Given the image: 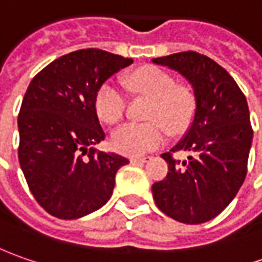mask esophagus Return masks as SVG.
Returning <instances> with one entry per match:
<instances>
[{"instance_id": "1", "label": "esophagus", "mask_w": 262, "mask_h": 262, "mask_svg": "<svg viewBox=\"0 0 262 262\" xmlns=\"http://www.w3.org/2000/svg\"><path fill=\"white\" fill-rule=\"evenodd\" d=\"M148 161H150V157H133V158H130V162H133V164H145Z\"/></svg>"}]
</instances>
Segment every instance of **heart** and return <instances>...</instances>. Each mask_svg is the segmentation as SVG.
<instances>
[{
	"label": "heart",
	"instance_id": "b5f03b06",
	"mask_svg": "<svg viewBox=\"0 0 262 262\" xmlns=\"http://www.w3.org/2000/svg\"><path fill=\"white\" fill-rule=\"evenodd\" d=\"M127 85L138 94L152 98L148 123H127L113 132L112 145L124 155H140L158 148L165 140V127L181 133L188 127L195 112V95L188 85L176 84V79L157 67H143L127 77ZM95 113L107 124L120 122L126 110V98L113 81L98 88L94 100Z\"/></svg>",
	"mask_w": 262,
	"mask_h": 262
}]
</instances>
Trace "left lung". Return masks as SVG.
<instances>
[{"mask_svg":"<svg viewBox=\"0 0 262 262\" xmlns=\"http://www.w3.org/2000/svg\"><path fill=\"white\" fill-rule=\"evenodd\" d=\"M152 62L181 74L195 95L188 130L161 155L168 174L152 185L154 200L161 212L181 223L212 221L235 199L247 176L252 145L247 98L226 69L197 52H180ZM178 150L192 155L177 161L172 152Z\"/></svg>","mask_w":262,"mask_h":262,"instance_id":"8db88e82","label":"left lung"}]
</instances>
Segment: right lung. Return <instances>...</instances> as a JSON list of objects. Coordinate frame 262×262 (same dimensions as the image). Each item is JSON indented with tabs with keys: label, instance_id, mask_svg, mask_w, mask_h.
<instances>
[{
	"label": "right lung",
	"instance_id": "right-lung-1",
	"mask_svg": "<svg viewBox=\"0 0 262 262\" xmlns=\"http://www.w3.org/2000/svg\"><path fill=\"white\" fill-rule=\"evenodd\" d=\"M133 59L101 49L63 55L33 78L18 113V161L36 202L59 219H78L108 202L129 159L93 146L104 140L98 88Z\"/></svg>",
	"mask_w": 262,
	"mask_h": 262
}]
</instances>
